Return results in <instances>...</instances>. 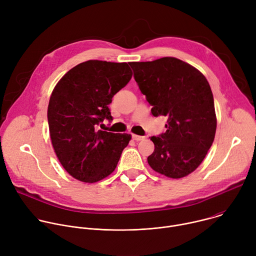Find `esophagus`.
Masks as SVG:
<instances>
[{
    "mask_svg": "<svg viewBox=\"0 0 256 256\" xmlns=\"http://www.w3.org/2000/svg\"><path fill=\"white\" fill-rule=\"evenodd\" d=\"M144 136H136V134H132V140H136V142H138V140H144Z\"/></svg>",
    "mask_w": 256,
    "mask_h": 256,
    "instance_id": "obj_1",
    "label": "esophagus"
}]
</instances>
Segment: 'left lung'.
Segmentation results:
<instances>
[{"instance_id": "8db88e82", "label": "left lung", "mask_w": 256, "mask_h": 256, "mask_svg": "<svg viewBox=\"0 0 256 256\" xmlns=\"http://www.w3.org/2000/svg\"><path fill=\"white\" fill-rule=\"evenodd\" d=\"M134 78L155 118L167 116L166 132L151 136L155 150L149 165L170 178L194 171L214 138V97L202 72L175 58L130 62Z\"/></svg>"}]
</instances>
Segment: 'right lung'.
<instances>
[{"mask_svg": "<svg viewBox=\"0 0 256 256\" xmlns=\"http://www.w3.org/2000/svg\"><path fill=\"white\" fill-rule=\"evenodd\" d=\"M126 62L87 60L54 87L48 108L54 152L66 172L93 184L112 173L132 136L98 130L112 120L108 105L132 79Z\"/></svg>", "mask_w": 256, "mask_h": 256, "instance_id": "add662e5", "label": "right lung"}]
</instances>
